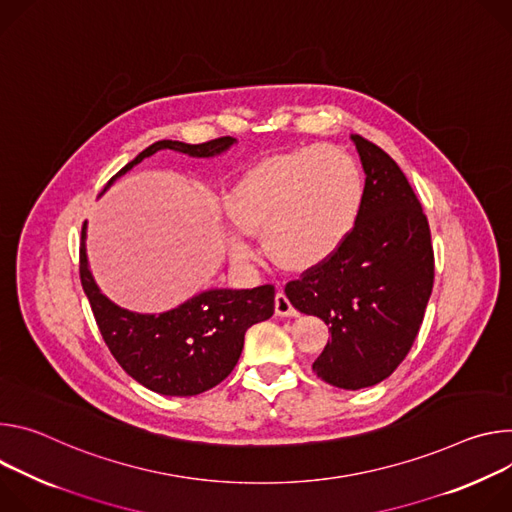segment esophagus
<instances>
[{
  "label": "esophagus",
  "instance_id": "esophagus-1",
  "mask_svg": "<svg viewBox=\"0 0 512 512\" xmlns=\"http://www.w3.org/2000/svg\"><path fill=\"white\" fill-rule=\"evenodd\" d=\"M274 311L278 317H297L299 311L293 307V303L289 301V297L285 295V291H278L274 297Z\"/></svg>",
  "mask_w": 512,
  "mask_h": 512
}]
</instances>
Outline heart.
Masks as SVG:
<instances>
[{
  "mask_svg": "<svg viewBox=\"0 0 512 512\" xmlns=\"http://www.w3.org/2000/svg\"><path fill=\"white\" fill-rule=\"evenodd\" d=\"M364 199L360 166L331 144L276 154L236 185L232 215L250 232H264L268 252L285 266L305 268L333 254L354 230ZM238 258L252 248L242 232L227 240Z\"/></svg>",
  "mask_w": 512,
  "mask_h": 512,
  "instance_id": "obj_1",
  "label": "heart"
}]
</instances>
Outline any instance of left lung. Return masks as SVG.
Wrapping results in <instances>:
<instances>
[{
  "mask_svg": "<svg viewBox=\"0 0 512 512\" xmlns=\"http://www.w3.org/2000/svg\"><path fill=\"white\" fill-rule=\"evenodd\" d=\"M352 140L366 173L354 230L285 287L293 307L331 333L313 372L346 390L382 382L407 358L435 276L429 221L405 173L376 144Z\"/></svg>",
  "mask_w": 512,
  "mask_h": 512,
  "instance_id": "obj_1",
  "label": "left lung"
}]
</instances>
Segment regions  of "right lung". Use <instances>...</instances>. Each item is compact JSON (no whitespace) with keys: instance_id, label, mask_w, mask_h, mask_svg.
Masks as SVG:
<instances>
[{"instance_id":"add662e5","label":"right lung","mask_w":512,"mask_h":512,"mask_svg":"<svg viewBox=\"0 0 512 512\" xmlns=\"http://www.w3.org/2000/svg\"><path fill=\"white\" fill-rule=\"evenodd\" d=\"M236 138L223 136L203 144L160 140L142 150L113 181L126 175L144 158L173 150L195 158L225 152ZM103 189V191H105ZM85 223L81 230L79 274L83 291L91 303L97 327L111 356L142 386L166 396H195L227 378L242 354L244 335L254 323L274 313V287L256 289H211L195 295L177 309L158 315L134 313L101 295L91 276L85 252Z\"/></svg>"}]
</instances>
